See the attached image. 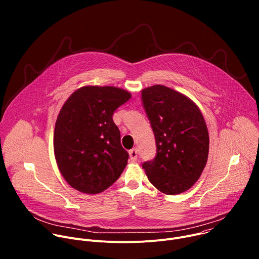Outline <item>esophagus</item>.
<instances>
[{
  "label": "esophagus",
  "mask_w": 259,
  "mask_h": 259,
  "mask_svg": "<svg viewBox=\"0 0 259 259\" xmlns=\"http://www.w3.org/2000/svg\"><path fill=\"white\" fill-rule=\"evenodd\" d=\"M129 156H130V160L132 162H135L137 160V156H138L137 149H132L131 151H129Z\"/></svg>",
  "instance_id": "esophagus-1"
}]
</instances>
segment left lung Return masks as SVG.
I'll return each instance as SVG.
<instances>
[{
  "label": "left lung",
  "mask_w": 259,
  "mask_h": 259,
  "mask_svg": "<svg viewBox=\"0 0 259 259\" xmlns=\"http://www.w3.org/2000/svg\"><path fill=\"white\" fill-rule=\"evenodd\" d=\"M155 134L157 155L142 168L155 188L166 195L191 189L208 159L209 134L203 115L186 95L163 85L141 91Z\"/></svg>",
  "instance_id": "8db88e82"
}]
</instances>
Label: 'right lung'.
<instances>
[{
    "mask_svg": "<svg viewBox=\"0 0 259 259\" xmlns=\"http://www.w3.org/2000/svg\"><path fill=\"white\" fill-rule=\"evenodd\" d=\"M130 98L128 91L117 87L85 86L64 102L53 145L58 169L71 188L98 194L122 174L129 154L121 144L113 115Z\"/></svg>",
    "mask_w": 259,
    "mask_h": 259,
    "instance_id": "obj_1",
    "label": "right lung"
}]
</instances>
